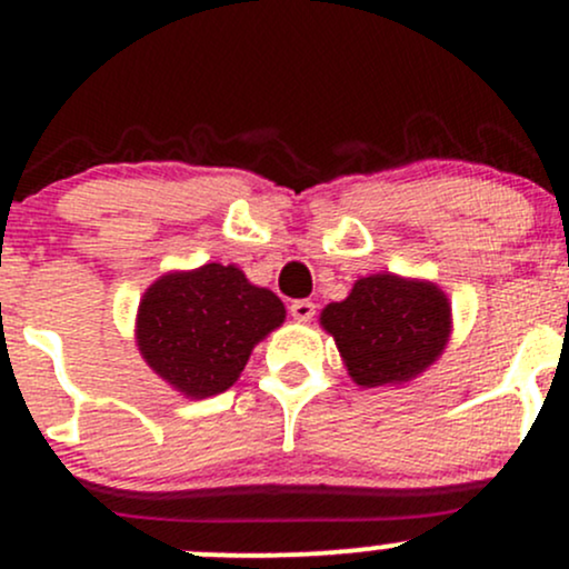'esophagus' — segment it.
Returning <instances> with one entry per match:
<instances>
[{"mask_svg":"<svg viewBox=\"0 0 569 569\" xmlns=\"http://www.w3.org/2000/svg\"><path fill=\"white\" fill-rule=\"evenodd\" d=\"M289 313L295 316L297 321H310L316 316V305L310 300H295L289 305Z\"/></svg>","mask_w":569,"mask_h":569,"instance_id":"obj_1","label":"esophagus"}]
</instances>
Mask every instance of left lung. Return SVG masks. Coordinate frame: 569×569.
<instances>
[{"instance_id": "8db88e82", "label": "left lung", "mask_w": 569, "mask_h": 569, "mask_svg": "<svg viewBox=\"0 0 569 569\" xmlns=\"http://www.w3.org/2000/svg\"><path fill=\"white\" fill-rule=\"evenodd\" d=\"M321 325L357 385H400L445 351L450 302L433 283L370 274L357 280L343 302L327 305Z\"/></svg>"}]
</instances>
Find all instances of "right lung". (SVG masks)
<instances>
[{"mask_svg":"<svg viewBox=\"0 0 569 569\" xmlns=\"http://www.w3.org/2000/svg\"><path fill=\"white\" fill-rule=\"evenodd\" d=\"M286 308L234 264L163 274L139 305V349L188 398L229 390L253 346L283 325Z\"/></svg>","mask_w":569,"mask_h":569,"instance_id":"1","label":"right lung"}]
</instances>
